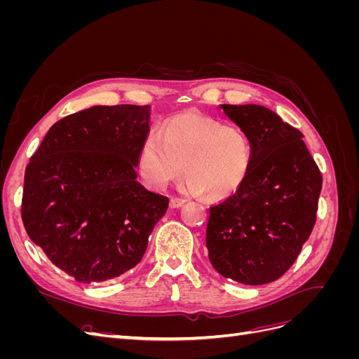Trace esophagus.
Here are the masks:
<instances>
[{
    "instance_id": "esophagus-1",
    "label": "esophagus",
    "mask_w": 359,
    "mask_h": 359,
    "mask_svg": "<svg viewBox=\"0 0 359 359\" xmlns=\"http://www.w3.org/2000/svg\"><path fill=\"white\" fill-rule=\"evenodd\" d=\"M182 205H184V199H178V198H172L170 202H169V206H170V208H173V210L181 208Z\"/></svg>"
}]
</instances>
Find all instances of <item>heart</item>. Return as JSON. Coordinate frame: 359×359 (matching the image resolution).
Listing matches in <instances>:
<instances>
[{
  "label": "heart",
  "instance_id": "1",
  "mask_svg": "<svg viewBox=\"0 0 359 359\" xmlns=\"http://www.w3.org/2000/svg\"><path fill=\"white\" fill-rule=\"evenodd\" d=\"M252 163V140L240 126L190 111L166 119L161 133L149 132L136 165L139 177L153 190L178 180L184 165L189 191L220 201L240 191Z\"/></svg>",
  "mask_w": 359,
  "mask_h": 359
}]
</instances>
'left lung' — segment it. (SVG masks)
<instances>
[{"label": "left lung", "mask_w": 359, "mask_h": 359, "mask_svg": "<svg viewBox=\"0 0 359 359\" xmlns=\"http://www.w3.org/2000/svg\"><path fill=\"white\" fill-rule=\"evenodd\" d=\"M252 140L253 163L240 191L212 205L206 248L217 273L265 285L295 262L316 223L322 173L298 128L257 104H222Z\"/></svg>", "instance_id": "1"}]
</instances>
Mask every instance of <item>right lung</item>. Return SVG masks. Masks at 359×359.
<instances>
[{"mask_svg":"<svg viewBox=\"0 0 359 359\" xmlns=\"http://www.w3.org/2000/svg\"><path fill=\"white\" fill-rule=\"evenodd\" d=\"M149 106H93L53 124L25 169L20 215L31 241L79 283L135 268L169 199L137 182Z\"/></svg>","mask_w":359,"mask_h":359,"instance_id":"right-lung-1","label":"right lung"}]
</instances>
